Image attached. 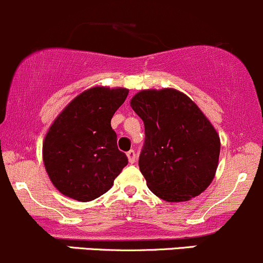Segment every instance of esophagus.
Segmentation results:
<instances>
[{"label": "esophagus", "instance_id": "esophagus-1", "mask_svg": "<svg viewBox=\"0 0 263 263\" xmlns=\"http://www.w3.org/2000/svg\"><path fill=\"white\" fill-rule=\"evenodd\" d=\"M126 156H128V159H129V162H130V163H134L135 162V159H137V156H135V152L134 151H129L128 153H126Z\"/></svg>", "mask_w": 263, "mask_h": 263}]
</instances>
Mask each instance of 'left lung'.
Returning <instances> with one entry per match:
<instances>
[{"label":"left lung","instance_id":"left-lung-1","mask_svg":"<svg viewBox=\"0 0 263 263\" xmlns=\"http://www.w3.org/2000/svg\"><path fill=\"white\" fill-rule=\"evenodd\" d=\"M144 123L139 168L147 186L168 202L206 190L218 168L220 139L197 105L173 88L143 90L130 100Z\"/></svg>","mask_w":263,"mask_h":263}]
</instances>
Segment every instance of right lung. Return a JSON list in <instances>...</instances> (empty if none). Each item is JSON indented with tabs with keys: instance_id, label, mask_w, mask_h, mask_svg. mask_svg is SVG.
<instances>
[{
	"instance_id": "1",
	"label": "right lung",
	"mask_w": 263,
	"mask_h": 263,
	"mask_svg": "<svg viewBox=\"0 0 263 263\" xmlns=\"http://www.w3.org/2000/svg\"><path fill=\"white\" fill-rule=\"evenodd\" d=\"M126 88L92 87L57 116L43 143V161L53 185L66 196L91 201L109 191L128 164L118 149L111 118Z\"/></svg>"
}]
</instances>
